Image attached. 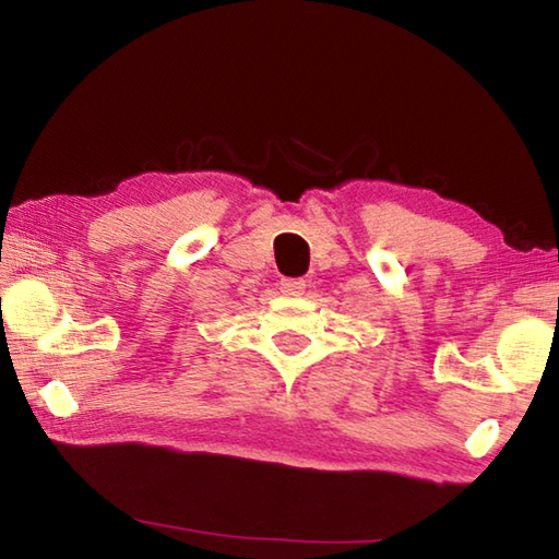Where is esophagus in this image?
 <instances>
[{
    "label": "esophagus",
    "mask_w": 559,
    "mask_h": 559,
    "mask_svg": "<svg viewBox=\"0 0 559 559\" xmlns=\"http://www.w3.org/2000/svg\"><path fill=\"white\" fill-rule=\"evenodd\" d=\"M302 290H306L302 278H281V293H286V296H300Z\"/></svg>",
    "instance_id": "esophagus-1"
}]
</instances>
